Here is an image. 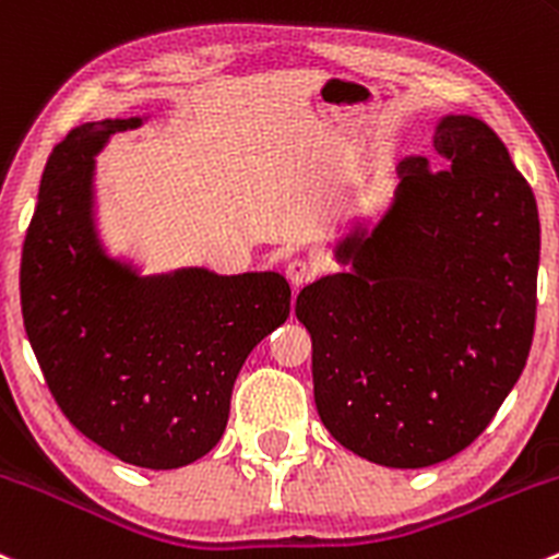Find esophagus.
I'll list each match as a JSON object with an SVG mask.
<instances>
[{
    "label": "esophagus",
    "mask_w": 559,
    "mask_h": 559,
    "mask_svg": "<svg viewBox=\"0 0 559 559\" xmlns=\"http://www.w3.org/2000/svg\"><path fill=\"white\" fill-rule=\"evenodd\" d=\"M313 275H316V264L313 262L292 260L289 264H286V278H289L295 286L308 284V281H313Z\"/></svg>",
    "instance_id": "obj_1"
}]
</instances>
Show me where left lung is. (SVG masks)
<instances>
[{
    "mask_svg": "<svg viewBox=\"0 0 559 559\" xmlns=\"http://www.w3.org/2000/svg\"><path fill=\"white\" fill-rule=\"evenodd\" d=\"M433 146L442 171L409 155L372 235L337 246L354 273L305 286L295 308L321 423L391 468L466 450L520 380L536 329L531 185L477 117H444Z\"/></svg>",
    "mask_w": 559,
    "mask_h": 559,
    "instance_id": "left-lung-1",
    "label": "left lung"
}]
</instances>
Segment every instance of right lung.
Wrapping results in <instances>:
<instances>
[{
    "label": "right lung",
    "mask_w": 559,
    "mask_h": 559,
    "mask_svg": "<svg viewBox=\"0 0 559 559\" xmlns=\"http://www.w3.org/2000/svg\"><path fill=\"white\" fill-rule=\"evenodd\" d=\"M141 126L69 131L47 157L21 254L23 326L45 383L91 442L141 468H179L222 439L235 378L289 319L278 273L203 267L141 278L93 230V155Z\"/></svg>",
    "instance_id": "right-lung-1"
}]
</instances>
